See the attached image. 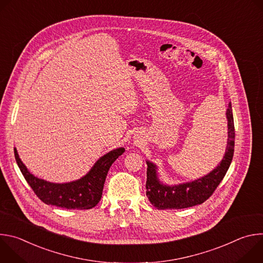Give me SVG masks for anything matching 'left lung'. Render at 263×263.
I'll use <instances>...</instances> for the list:
<instances>
[{
	"label": "left lung",
	"instance_id": "8db88e82",
	"mask_svg": "<svg viewBox=\"0 0 263 263\" xmlns=\"http://www.w3.org/2000/svg\"><path fill=\"white\" fill-rule=\"evenodd\" d=\"M228 141L224 156L219 165L207 176L196 181L167 186L158 180L156 165L146 161V197L157 209H183L204 203L208 200L226 175L234 154V121L231 103L227 109Z\"/></svg>",
	"mask_w": 263,
	"mask_h": 263
}]
</instances>
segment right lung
Listing matches in <instances>:
<instances>
[{
    "label": "right lung",
    "instance_id": "add662e5",
    "mask_svg": "<svg viewBox=\"0 0 263 263\" xmlns=\"http://www.w3.org/2000/svg\"><path fill=\"white\" fill-rule=\"evenodd\" d=\"M124 152V147L114 149L101 157L83 178L63 184L51 183L33 176L20 159L16 148H14V156L26 181L45 204L66 209H90L102 198L105 179L111 164Z\"/></svg>",
    "mask_w": 263,
    "mask_h": 263
}]
</instances>
